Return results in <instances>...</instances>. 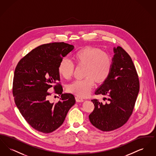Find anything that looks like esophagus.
Instances as JSON below:
<instances>
[{
    "mask_svg": "<svg viewBox=\"0 0 156 156\" xmlns=\"http://www.w3.org/2000/svg\"><path fill=\"white\" fill-rule=\"evenodd\" d=\"M75 99H76V101L77 102H83V101H84L83 98H82L81 97H80V96H78V95H77V96L75 97Z\"/></svg>",
    "mask_w": 156,
    "mask_h": 156,
    "instance_id": "obj_1",
    "label": "esophagus"
}]
</instances>
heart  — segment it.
Instances as JSON below:
<instances>
[{
	"label": "heart",
	"instance_id": "1",
	"mask_svg": "<svg viewBox=\"0 0 156 156\" xmlns=\"http://www.w3.org/2000/svg\"><path fill=\"white\" fill-rule=\"evenodd\" d=\"M73 59L77 66H84L85 78L76 80L67 86L69 92L80 97L87 96L98 83L104 82L110 74L112 67V59L108 52L101 49L85 47L76 51ZM75 66L71 61L63 58L59 62L58 72L66 80L70 79L74 74Z\"/></svg>",
	"mask_w": 156,
	"mask_h": 156
}]
</instances>
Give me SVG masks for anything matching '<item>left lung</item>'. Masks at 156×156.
<instances>
[{"mask_svg": "<svg viewBox=\"0 0 156 156\" xmlns=\"http://www.w3.org/2000/svg\"><path fill=\"white\" fill-rule=\"evenodd\" d=\"M114 52L111 73L95 92L96 95L106 96L104 100L108 102L92 99L95 108L89 115L92 125L103 132L114 130L126 123L133 113L140 88L130 56L120 46L114 48Z\"/></svg>", "mask_w": 156, "mask_h": 156, "instance_id": "8db88e82", "label": "left lung"}]
</instances>
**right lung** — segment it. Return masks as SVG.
<instances>
[{"label": "right lung", "instance_id": "obj_1", "mask_svg": "<svg viewBox=\"0 0 156 156\" xmlns=\"http://www.w3.org/2000/svg\"><path fill=\"white\" fill-rule=\"evenodd\" d=\"M74 49V45L61 43L41 45L19 61L15 70L13 95L23 117L33 128L44 133L61 126L75 102L71 94H62L58 67L59 62ZM52 86L61 95L59 101L47 99Z\"/></svg>", "mask_w": 156, "mask_h": 156}]
</instances>
